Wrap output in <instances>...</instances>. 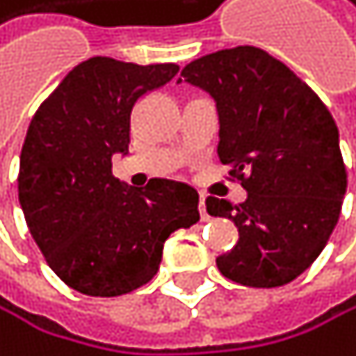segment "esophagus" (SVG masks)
I'll use <instances>...</instances> for the list:
<instances>
[{
  "instance_id": "1",
  "label": "esophagus",
  "mask_w": 356,
  "mask_h": 356,
  "mask_svg": "<svg viewBox=\"0 0 356 356\" xmlns=\"http://www.w3.org/2000/svg\"><path fill=\"white\" fill-rule=\"evenodd\" d=\"M199 214H201V221H208V212H205V201H203V197L199 199Z\"/></svg>"
}]
</instances>
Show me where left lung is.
I'll return each mask as SVG.
<instances>
[{
    "label": "left lung",
    "mask_w": 356,
    "mask_h": 356,
    "mask_svg": "<svg viewBox=\"0 0 356 356\" xmlns=\"http://www.w3.org/2000/svg\"><path fill=\"white\" fill-rule=\"evenodd\" d=\"M181 76L216 100L218 157L247 190L241 205L205 199L208 214L238 227L218 271L243 286L289 284L322 254L341 214L348 175L335 120L307 83L254 45L205 54Z\"/></svg>",
    "instance_id": "obj_1"
}]
</instances>
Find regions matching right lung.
I'll list each match as a JSON object with an SVG mask.
<instances>
[{
    "instance_id": "add662e5",
    "label": "right lung",
    "mask_w": 356,
    "mask_h": 356,
    "mask_svg": "<svg viewBox=\"0 0 356 356\" xmlns=\"http://www.w3.org/2000/svg\"><path fill=\"white\" fill-rule=\"evenodd\" d=\"M179 72L94 56L76 65L34 111L19 157V203L34 243L78 293L115 298L155 278L163 243L199 221L195 188L151 179L124 188L111 155L129 151L131 113Z\"/></svg>"
}]
</instances>
